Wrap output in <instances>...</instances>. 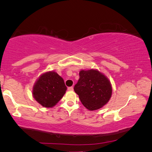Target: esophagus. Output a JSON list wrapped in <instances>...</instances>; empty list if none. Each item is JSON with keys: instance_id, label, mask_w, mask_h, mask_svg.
<instances>
[{"instance_id": "obj_1", "label": "esophagus", "mask_w": 152, "mask_h": 152, "mask_svg": "<svg viewBox=\"0 0 152 152\" xmlns=\"http://www.w3.org/2000/svg\"><path fill=\"white\" fill-rule=\"evenodd\" d=\"M68 91H73V90H74V88H73V87H72V86L68 87Z\"/></svg>"}]
</instances>
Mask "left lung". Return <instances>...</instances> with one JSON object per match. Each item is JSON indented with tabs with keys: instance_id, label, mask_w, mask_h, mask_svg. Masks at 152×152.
Returning <instances> with one entry per match:
<instances>
[{
	"instance_id": "8db88e82",
	"label": "left lung",
	"mask_w": 152,
	"mask_h": 152,
	"mask_svg": "<svg viewBox=\"0 0 152 152\" xmlns=\"http://www.w3.org/2000/svg\"><path fill=\"white\" fill-rule=\"evenodd\" d=\"M79 75L80 78L74 90L87 109H99L109 102L112 94V86L104 74L91 69L81 70Z\"/></svg>"
}]
</instances>
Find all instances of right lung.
Returning a JSON list of instances; mask_svg holds the SVG:
<instances>
[{
  "mask_svg": "<svg viewBox=\"0 0 152 152\" xmlns=\"http://www.w3.org/2000/svg\"><path fill=\"white\" fill-rule=\"evenodd\" d=\"M67 87L63 78L55 72L43 74L35 83L33 95L43 107L51 108L58 103L66 93Z\"/></svg>",
  "mask_w": 152,
  "mask_h": 152,
  "instance_id": "add662e5",
  "label": "right lung"
}]
</instances>
